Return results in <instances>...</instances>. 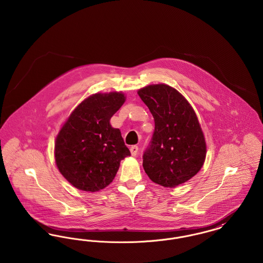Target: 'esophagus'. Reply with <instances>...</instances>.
I'll return each mask as SVG.
<instances>
[{"label": "esophagus", "instance_id": "34e87169", "mask_svg": "<svg viewBox=\"0 0 263 263\" xmlns=\"http://www.w3.org/2000/svg\"><path fill=\"white\" fill-rule=\"evenodd\" d=\"M138 151H139V148H138V146H132V147L130 148V152H131V155H132L133 157H136V156H137Z\"/></svg>", "mask_w": 263, "mask_h": 263}]
</instances>
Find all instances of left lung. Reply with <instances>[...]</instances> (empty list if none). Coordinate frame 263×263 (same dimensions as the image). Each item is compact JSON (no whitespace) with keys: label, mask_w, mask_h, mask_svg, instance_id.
<instances>
[{"label":"left lung","mask_w":263,"mask_h":263,"mask_svg":"<svg viewBox=\"0 0 263 263\" xmlns=\"http://www.w3.org/2000/svg\"><path fill=\"white\" fill-rule=\"evenodd\" d=\"M155 120L150 144L143 155V167L151 180L175 187L200 171L206 143L197 116L187 100L167 85L138 90Z\"/></svg>","instance_id":"obj_1"}]
</instances>
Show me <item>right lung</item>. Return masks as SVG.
<instances>
[{"mask_svg": "<svg viewBox=\"0 0 263 263\" xmlns=\"http://www.w3.org/2000/svg\"><path fill=\"white\" fill-rule=\"evenodd\" d=\"M121 92L96 93L81 102L55 143L56 164L76 188L96 192L112 182L130 151L109 120L124 103Z\"/></svg>", "mask_w": 263, "mask_h": 263, "instance_id": "obj_1", "label": "right lung"}]
</instances>
